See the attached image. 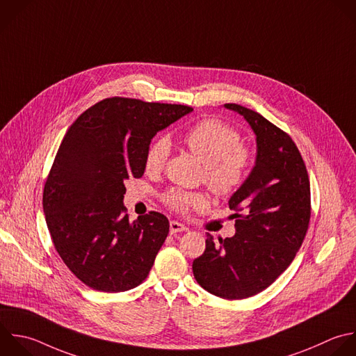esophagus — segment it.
<instances>
[{"label": "esophagus", "instance_id": "obj_1", "mask_svg": "<svg viewBox=\"0 0 356 356\" xmlns=\"http://www.w3.org/2000/svg\"><path fill=\"white\" fill-rule=\"evenodd\" d=\"M170 231H171V234H177V232H185V231H188V228L184 224L178 222V221H171L170 222Z\"/></svg>", "mask_w": 356, "mask_h": 356}]
</instances>
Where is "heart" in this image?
<instances>
[{
  "label": "heart",
  "instance_id": "1",
  "mask_svg": "<svg viewBox=\"0 0 356 356\" xmlns=\"http://www.w3.org/2000/svg\"><path fill=\"white\" fill-rule=\"evenodd\" d=\"M184 142L204 165L203 182L211 192L218 196H228L245 184L254 157L249 147L242 146L241 134L235 128L216 118L203 120L184 135ZM170 153L171 140L168 136L163 135L154 139L146 152V170L150 172L163 170ZM165 200L181 213L204 206L207 202L202 192L184 191L170 192Z\"/></svg>",
  "mask_w": 356,
  "mask_h": 356
}]
</instances>
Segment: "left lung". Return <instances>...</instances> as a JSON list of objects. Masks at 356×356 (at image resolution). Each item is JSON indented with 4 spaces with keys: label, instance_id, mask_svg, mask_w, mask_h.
Listing matches in <instances>:
<instances>
[{
    "label": "left lung",
    "instance_id": "8db88e82",
    "mask_svg": "<svg viewBox=\"0 0 356 356\" xmlns=\"http://www.w3.org/2000/svg\"><path fill=\"white\" fill-rule=\"evenodd\" d=\"M241 114L256 135V161L228 200L235 235L214 242L193 260L197 284L224 299H245L271 285L293 260L310 220V184L289 135L259 113L224 104Z\"/></svg>",
    "mask_w": 356,
    "mask_h": 356
}]
</instances>
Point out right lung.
I'll return each instance as SVG.
<instances>
[{"label": "right lung", "instance_id": "add662e5", "mask_svg": "<svg viewBox=\"0 0 356 356\" xmlns=\"http://www.w3.org/2000/svg\"><path fill=\"white\" fill-rule=\"evenodd\" d=\"M193 108L111 97L70 127L43 192L56 250L88 286L122 292L147 275L170 222L157 211L129 221L125 181L140 178L152 139Z\"/></svg>", "mask_w": 356, "mask_h": 356}]
</instances>
